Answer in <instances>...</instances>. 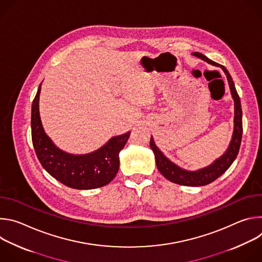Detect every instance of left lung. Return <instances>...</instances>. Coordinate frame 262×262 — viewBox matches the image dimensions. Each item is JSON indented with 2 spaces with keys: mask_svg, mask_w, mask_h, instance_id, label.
<instances>
[{
  "mask_svg": "<svg viewBox=\"0 0 262 262\" xmlns=\"http://www.w3.org/2000/svg\"><path fill=\"white\" fill-rule=\"evenodd\" d=\"M193 56H196L197 58L205 61L208 64H211L213 66L221 67L222 70L225 73V76L228 81L230 93L234 102V117H233V133L230 140V143L226 149V151L224 152L220 158L215 159L210 165L197 169V170H186L172 161H170L161 149L157 146L154 137L151 136L150 139V148L155 154L156 158V164L161 172V174L166 177L168 180L181 184L186 186H201L206 185L219 178L222 174L225 173L227 169L232 165L234 160L237 157L241 142H242V136H243V112H242V105H241V99L236 92L233 80L230 76L228 70L217 63L211 61L206 56L200 54V53H193Z\"/></svg>",
  "mask_w": 262,
  "mask_h": 262,
  "instance_id": "1",
  "label": "left lung"
}]
</instances>
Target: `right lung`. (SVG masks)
I'll use <instances>...</instances> for the list:
<instances>
[{
    "instance_id": "obj_1",
    "label": "right lung",
    "mask_w": 262,
    "mask_h": 262,
    "mask_svg": "<svg viewBox=\"0 0 262 262\" xmlns=\"http://www.w3.org/2000/svg\"><path fill=\"white\" fill-rule=\"evenodd\" d=\"M41 84L32 103V141L42 167L61 183L77 190L101 188L113 180L119 170V152L125 146L130 132L112 137L94 151L73 155L59 148L47 135L39 113Z\"/></svg>"
}]
</instances>
